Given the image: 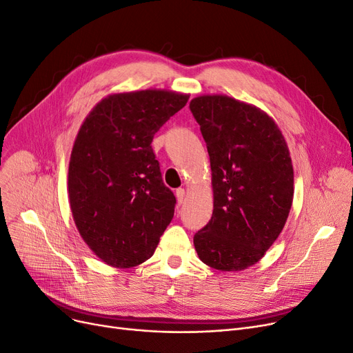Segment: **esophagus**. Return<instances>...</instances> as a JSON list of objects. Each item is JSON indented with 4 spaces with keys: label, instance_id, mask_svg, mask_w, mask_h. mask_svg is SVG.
Returning <instances> with one entry per match:
<instances>
[{
    "label": "esophagus",
    "instance_id": "34e87169",
    "mask_svg": "<svg viewBox=\"0 0 353 353\" xmlns=\"http://www.w3.org/2000/svg\"><path fill=\"white\" fill-rule=\"evenodd\" d=\"M176 198H177L179 205L183 203L185 199H186V192H185V189H177V190H176Z\"/></svg>",
    "mask_w": 353,
    "mask_h": 353
}]
</instances>
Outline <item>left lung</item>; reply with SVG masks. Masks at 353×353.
<instances>
[{
	"instance_id": "obj_1",
	"label": "left lung",
	"mask_w": 353,
	"mask_h": 353,
	"mask_svg": "<svg viewBox=\"0 0 353 353\" xmlns=\"http://www.w3.org/2000/svg\"><path fill=\"white\" fill-rule=\"evenodd\" d=\"M212 170L214 211L193 237L199 259L218 270H243L275 243L294 198V168L278 125L227 96L189 104Z\"/></svg>"
}]
</instances>
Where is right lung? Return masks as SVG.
<instances>
[{"label": "right lung", "instance_id": "add662e5", "mask_svg": "<svg viewBox=\"0 0 353 353\" xmlns=\"http://www.w3.org/2000/svg\"><path fill=\"white\" fill-rule=\"evenodd\" d=\"M165 90L112 94L90 112L68 168L70 205L83 240L103 262L134 268L148 260L174 215L151 142L186 106Z\"/></svg>", "mask_w": 353, "mask_h": 353}]
</instances>
